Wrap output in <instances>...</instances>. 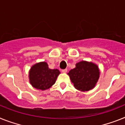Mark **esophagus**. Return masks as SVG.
<instances>
[{
    "mask_svg": "<svg viewBox=\"0 0 125 125\" xmlns=\"http://www.w3.org/2000/svg\"><path fill=\"white\" fill-rule=\"evenodd\" d=\"M62 72L63 73H66V72H67V69H63V70H62Z\"/></svg>",
    "mask_w": 125,
    "mask_h": 125,
    "instance_id": "34e87169",
    "label": "esophagus"
}]
</instances>
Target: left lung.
<instances>
[{"label": "left lung", "mask_w": 125, "mask_h": 125, "mask_svg": "<svg viewBox=\"0 0 125 125\" xmlns=\"http://www.w3.org/2000/svg\"><path fill=\"white\" fill-rule=\"evenodd\" d=\"M74 86L81 92H87L96 85L100 76L98 66L92 62L81 61L68 73Z\"/></svg>", "instance_id": "left-lung-1"}]
</instances>
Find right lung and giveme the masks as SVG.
<instances>
[{"label":"right lung","mask_w":125,"mask_h":125,"mask_svg":"<svg viewBox=\"0 0 125 125\" xmlns=\"http://www.w3.org/2000/svg\"><path fill=\"white\" fill-rule=\"evenodd\" d=\"M60 74L58 69H51L45 62L37 63L29 71V81L31 85L38 90H46L55 83Z\"/></svg>","instance_id":"obj_1"}]
</instances>
